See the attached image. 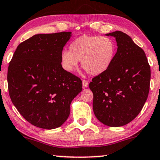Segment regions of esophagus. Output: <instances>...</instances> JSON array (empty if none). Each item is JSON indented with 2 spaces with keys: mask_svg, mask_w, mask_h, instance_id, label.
<instances>
[{
  "mask_svg": "<svg viewBox=\"0 0 160 160\" xmlns=\"http://www.w3.org/2000/svg\"><path fill=\"white\" fill-rule=\"evenodd\" d=\"M82 84H83V87H84V88H86V87L89 86V82L86 80H83L82 81Z\"/></svg>",
  "mask_w": 160,
  "mask_h": 160,
  "instance_id": "esophagus-1",
  "label": "esophagus"
}]
</instances>
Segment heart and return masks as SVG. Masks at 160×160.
Here are the masks:
<instances>
[{
	"label": "heart",
	"instance_id": "heart-1",
	"mask_svg": "<svg viewBox=\"0 0 160 160\" xmlns=\"http://www.w3.org/2000/svg\"><path fill=\"white\" fill-rule=\"evenodd\" d=\"M116 54V45L106 36H82L72 41L69 52L63 50L61 63L65 71L73 72L81 61L83 68L92 76L106 72L112 64Z\"/></svg>",
	"mask_w": 160,
	"mask_h": 160
}]
</instances>
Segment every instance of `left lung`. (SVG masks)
Returning <instances> with one entry per match:
<instances>
[{"instance_id":"1","label":"left lung","mask_w":160,"mask_h":160,"mask_svg":"<svg viewBox=\"0 0 160 160\" xmlns=\"http://www.w3.org/2000/svg\"><path fill=\"white\" fill-rule=\"evenodd\" d=\"M117 43L112 64L92 79L93 111L102 124L121 127L138 115L149 92L151 69L143 49L122 31L106 34Z\"/></svg>"}]
</instances>
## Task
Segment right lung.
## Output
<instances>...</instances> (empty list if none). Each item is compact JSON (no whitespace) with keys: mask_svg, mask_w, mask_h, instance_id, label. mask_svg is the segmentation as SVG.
Masks as SVG:
<instances>
[{"mask_svg":"<svg viewBox=\"0 0 160 160\" xmlns=\"http://www.w3.org/2000/svg\"><path fill=\"white\" fill-rule=\"evenodd\" d=\"M71 32L37 34L17 47L8 68V89L19 113L32 125L51 130L66 121L82 81L62 68L61 53Z\"/></svg>","mask_w":160,"mask_h":160,"instance_id":"right-lung-1","label":"right lung"}]
</instances>
